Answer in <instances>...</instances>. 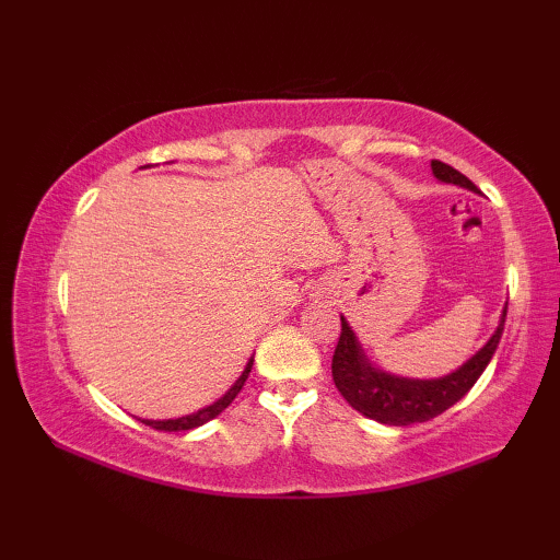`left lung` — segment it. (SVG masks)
Instances as JSON below:
<instances>
[{
  "label": "left lung",
  "mask_w": 560,
  "mask_h": 560,
  "mask_svg": "<svg viewBox=\"0 0 560 560\" xmlns=\"http://www.w3.org/2000/svg\"><path fill=\"white\" fill-rule=\"evenodd\" d=\"M432 175L444 185H457L477 192V185L464 177L457 170L432 160ZM506 306L499 316V326L491 338L474 353L457 371L442 377H405L383 371L365 355L363 346L350 328L348 320L340 316V338L334 353V383L346 402L360 415L371 417L381 424L405 428L412 422H428L432 417L450 410L471 390L479 375L487 371L489 360L494 358L497 346L504 334Z\"/></svg>",
  "instance_id": "obj_1"
}]
</instances>
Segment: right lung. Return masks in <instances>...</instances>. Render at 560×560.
<instances>
[{"mask_svg": "<svg viewBox=\"0 0 560 560\" xmlns=\"http://www.w3.org/2000/svg\"><path fill=\"white\" fill-rule=\"evenodd\" d=\"M252 365H254V358L246 360V365H244L242 375L236 377V381H234V385L230 387V390H226V393L220 397V400H214L212 405L202 407V410L189 412V415H183V417H175V420H140V422L148 424V428H153V430H163V432H183V430H195V428H200V424L214 420V417L220 415V412L224 410V407H230V405H232L234 397L240 395V390L244 387L246 377H249V373H252Z\"/></svg>", "mask_w": 560, "mask_h": 560, "instance_id": "1", "label": "right lung"}]
</instances>
